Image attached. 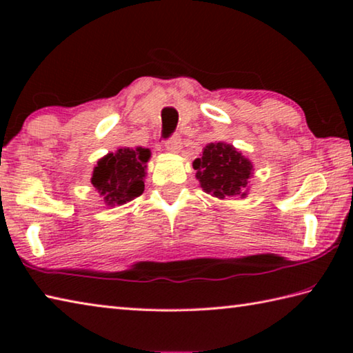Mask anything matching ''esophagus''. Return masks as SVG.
<instances>
[{
    "label": "esophagus",
    "mask_w": 353,
    "mask_h": 353,
    "mask_svg": "<svg viewBox=\"0 0 353 353\" xmlns=\"http://www.w3.org/2000/svg\"><path fill=\"white\" fill-rule=\"evenodd\" d=\"M165 146H166V151L179 152V151H181V139H179L177 135H172L170 140H166Z\"/></svg>",
    "instance_id": "34e87169"
}]
</instances>
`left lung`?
<instances>
[{
    "instance_id": "left-lung-1",
    "label": "left lung",
    "mask_w": 353,
    "mask_h": 353,
    "mask_svg": "<svg viewBox=\"0 0 353 353\" xmlns=\"http://www.w3.org/2000/svg\"><path fill=\"white\" fill-rule=\"evenodd\" d=\"M196 179L205 193L218 199L246 196L254 166L250 160L227 143H210L193 162Z\"/></svg>"
}]
</instances>
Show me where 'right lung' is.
Here are the masks:
<instances>
[{
  "label": "right lung",
  "mask_w": 353,
  "mask_h": 353,
  "mask_svg": "<svg viewBox=\"0 0 353 353\" xmlns=\"http://www.w3.org/2000/svg\"><path fill=\"white\" fill-rule=\"evenodd\" d=\"M151 151L146 148H119L98 160L92 183L105 205H123L145 191L146 163Z\"/></svg>",
  "instance_id": "1"
}]
</instances>
